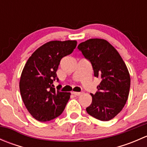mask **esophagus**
Wrapping results in <instances>:
<instances>
[{"label": "esophagus", "instance_id": "esophagus-1", "mask_svg": "<svg viewBox=\"0 0 147 147\" xmlns=\"http://www.w3.org/2000/svg\"><path fill=\"white\" fill-rule=\"evenodd\" d=\"M72 94H74V95H75V96H79V95H80V94H82V92H72Z\"/></svg>", "mask_w": 147, "mask_h": 147}]
</instances>
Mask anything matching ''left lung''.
Segmentation results:
<instances>
[{"instance_id":"left-lung-1","label":"left lung","mask_w":147,"mask_h":147,"mask_svg":"<svg viewBox=\"0 0 147 147\" xmlns=\"http://www.w3.org/2000/svg\"><path fill=\"white\" fill-rule=\"evenodd\" d=\"M78 48L91 62L94 77L102 80L97 86L98 91L90 94L92 102L86 111L101 121L113 119L122 110L129 97L131 80L127 65L106 40L89 39Z\"/></svg>"}]
</instances>
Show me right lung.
I'll list each match as a JSON object with an SVG mask.
<instances>
[{"mask_svg":"<svg viewBox=\"0 0 147 147\" xmlns=\"http://www.w3.org/2000/svg\"><path fill=\"white\" fill-rule=\"evenodd\" d=\"M76 40L47 42L38 47L25 65L19 87L22 100L33 118L40 121L55 119L63 113L70 92L54 88L61 59L71 54Z\"/></svg>","mask_w":147,"mask_h":147,"instance_id":"1","label":"right lung"}]
</instances>
